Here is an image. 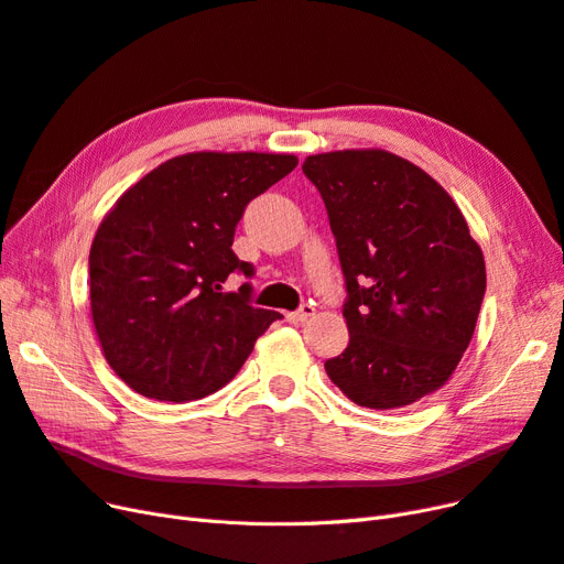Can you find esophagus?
<instances>
[{
	"mask_svg": "<svg viewBox=\"0 0 564 564\" xmlns=\"http://www.w3.org/2000/svg\"><path fill=\"white\" fill-rule=\"evenodd\" d=\"M314 314H316V308L311 306V304H304V306H300L297 311H290V314H285V318H288L290 323H304V321H308Z\"/></svg>",
	"mask_w": 564,
	"mask_h": 564,
	"instance_id": "1",
	"label": "esophagus"
}]
</instances>
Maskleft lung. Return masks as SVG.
Listing matches in <instances>:
<instances>
[{"mask_svg": "<svg viewBox=\"0 0 564 564\" xmlns=\"http://www.w3.org/2000/svg\"><path fill=\"white\" fill-rule=\"evenodd\" d=\"M346 276L348 346L329 381L367 409H402L446 386L486 293L481 246L453 197L383 149L308 155Z\"/></svg>", "mask_w": 564, "mask_h": 564, "instance_id": "obj_1", "label": "left lung"}]
</instances>
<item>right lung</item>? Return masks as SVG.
<instances>
[{"instance_id": "add662e5", "label": "right lung", "mask_w": 564, "mask_h": 564, "mask_svg": "<svg viewBox=\"0 0 564 564\" xmlns=\"http://www.w3.org/2000/svg\"><path fill=\"white\" fill-rule=\"evenodd\" d=\"M297 166L290 153L197 151L158 164L104 216L90 246V316L124 386L158 402L220 390L281 318L229 293L246 204Z\"/></svg>"}]
</instances>
